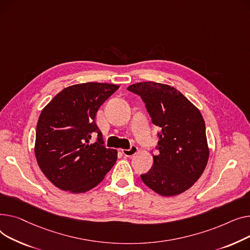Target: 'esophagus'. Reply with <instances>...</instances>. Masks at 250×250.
Listing matches in <instances>:
<instances>
[{
	"instance_id": "obj_1",
	"label": "esophagus",
	"mask_w": 250,
	"mask_h": 250,
	"mask_svg": "<svg viewBox=\"0 0 250 250\" xmlns=\"http://www.w3.org/2000/svg\"><path fill=\"white\" fill-rule=\"evenodd\" d=\"M137 151H138V148L136 147V146L131 145V147L129 149H123L122 153L127 157H131V156H133Z\"/></svg>"
}]
</instances>
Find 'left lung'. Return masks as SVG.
Segmentation results:
<instances>
[{
	"label": "left lung",
	"instance_id": "1",
	"mask_svg": "<svg viewBox=\"0 0 250 250\" xmlns=\"http://www.w3.org/2000/svg\"><path fill=\"white\" fill-rule=\"evenodd\" d=\"M127 90L141 97L152 123L160 128L158 153L142 182L160 196H177L202 175L209 159L205 121L199 109L175 87L142 82Z\"/></svg>",
	"mask_w": 250,
	"mask_h": 250
}]
</instances>
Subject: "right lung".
<instances>
[{
    "label": "right lung",
    "instance_id": "add662e5",
    "mask_svg": "<svg viewBox=\"0 0 250 250\" xmlns=\"http://www.w3.org/2000/svg\"><path fill=\"white\" fill-rule=\"evenodd\" d=\"M119 85L85 83L65 87L43 108L36 127L34 151L43 174L72 194L92 189L117 160L106 148L96 124L98 110ZM98 134L97 141L90 139Z\"/></svg>",
    "mask_w": 250,
    "mask_h": 250
}]
</instances>
